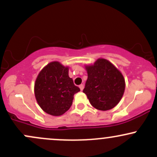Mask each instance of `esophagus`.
<instances>
[{
	"instance_id": "34e87169",
	"label": "esophagus",
	"mask_w": 157,
	"mask_h": 157,
	"mask_svg": "<svg viewBox=\"0 0 157 157\" xmlns=\"http://www.w3.org/2000/svg\"><path fill=\"white\" fill-rule=\"evenodd\" d=\"M79 87H80L81 91H82V90H83V89H84V85L81 84V85H80V86H79Z\"/></svg>"
}]
</instances>
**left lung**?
<instances>
[{
    "instance_id": "8db88e82",
    "label": "left lung",
    "mask_w": 157,
    "mask_h": 157,
    "mask_svg": "<svg viewBox=\"0 0 157 157\" xmlns=\"http://www.w3.org/2000/svg\"><path fill=\"white\" fill-rule=\"evenodd\" d=\"M87 71L83 93L95 109L107 111L115 107L123 96L125 82L122 73L110 61L99 58L93 65L85 66Z\"/></svg>"
}]
</instances>
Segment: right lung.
Returning a JSON list of instances; mask_svg holds the SVG:
<instances>
[{
	"instance_id": "1",
	"label": "right lung",
	"mask_w": 157,
	"mask_h": 157,
	"mask_svg": "<svg viewBox=\"0 0 157 157\" xmlns=\"http://www.w3.org/2000/svg\"><path fill=\"white\" fill-rule=\"evenodd\" d=\"M80 89L68 76V67L57 61L46 65L35 82V95L40 107L52 116H60L72 105L74 95Z\"/></svg>"
}]
</instances>
